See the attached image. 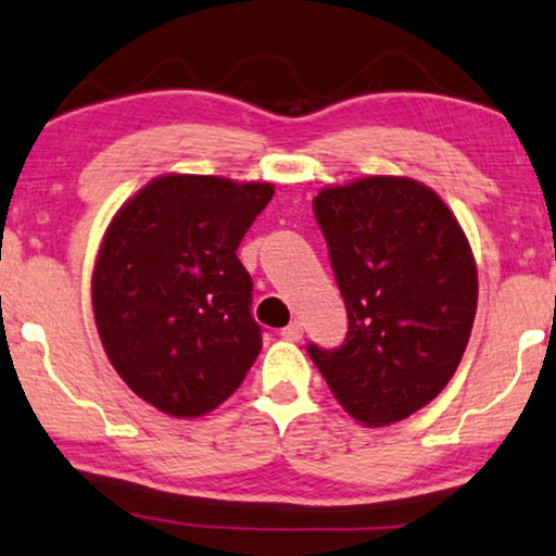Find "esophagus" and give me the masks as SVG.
<instances>
[{"instance_id":"esophagus-1","label":"esophagus","mask_w":556,"mask_h":556,"mask_svg":"<svg viewBox=\"0 0 556 556\" xmlns=\"http://www.w3.org/2000/svg\"><path fill=\"white\" fill-rule=\"evenodd\" d=\"M282 339H287V342H300V339H303V324H300V320H292L290 326H285Z\"/></svg>"}]
</instances>
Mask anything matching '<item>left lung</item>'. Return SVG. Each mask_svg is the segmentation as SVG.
I'll return each mask as SVG.
<instances>
[{
  "label": "left lung",
  "instance_id": "8db88e82",
  "mask_svg": "<svg viewBox=\"0 0 556 556\" xmlns=\"http://www.w3.org/2000/svg\"><path fill=\"white\" fill-rule=\"evenodd\" d=\"M313 212L329 245L350 331L307 354L350 417H412L453 378L477 316L479 279L456 214L404 176L320 189Z\"/></svg>",
  "mask_w": 556,
  "mask_h": 556
}]
</instances>
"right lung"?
Segmentation results:
<instances>
[{
    "instance_id": "right-lung-1",
    "label": "right lung",
    "mask_w": 556,
    "mask_h": 556,
    "mask_svg": "<svg viewBox=\"0 0 556 556\" xmlns=\"http://www.w3.org/2000/svg\"><path fill=\"white\" fill-rule=\"evenodd\" d=\"M271 184L168 173L111 219L92 269V313L111 365L178 419L217 409L261 352L238 245Z\"/></svg>"
}]
</instances>
